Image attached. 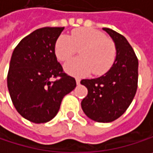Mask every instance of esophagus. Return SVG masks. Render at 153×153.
Listing matches in <instances>:
<instances>
[{
	"mask_svg": "<svg viewBox=\"0 0 153 153\" xmlns=\"http://www.w3.org/2000/svg\"><path fill=\"white\" fill-rule=\"evenodd\" d=\"M76 83L77 85H79V83H80V79L79 78H76Z\"/></svg>",
	"mask_w": 153,
	"mask_h": 153,
	"instance_id": "34e87169",
	"label": "esophagus"
}]
</instances>
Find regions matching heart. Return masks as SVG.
Segmentation results:
<instances>
[{
    "label": "heart",
    "mask_w": 153,
    "mask_h": 153,
    "mask_svg": "<svg viewBox=\"0 0 153 153\" xmlns=\"http://www.w3.org/2000/svg\"><path fill=\"white\" fill-rule=\"evenodd\" d=\"M79 50V58L74 59L64 66L65 71L74 76L105 74L116 59V46L103 33L90 29L79 28L71 36L60 35L54 45V52L60 61H67Z\"/></svg>",
    "instance_id": "obj_1"
}]
</instances>
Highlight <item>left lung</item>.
<instances>
[{"instance_id":"8db88e82","label":"left lung","mask_w":153,"mask_h":153,"mask_svg":"<svg viewBox=\"0 0 153 153\" xmlns=\"http://www.w3.org/2000/svg\"><path fill=\"white\" fill-rule=\"evenodd\" d=\"M103 30L115 43L116 59L105 74L80 81L88 91L81 108L92 120L110 123L120 117L133 101L137 88L138 60L123 36L108 28Z\"/></svg>"}]
</instances>
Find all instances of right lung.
<instances>
[{"label": "right lung", "instance_id": "right-lung-1", "mask_svg": "<svg viewBox=\"0 0 153 153\" xmlns=\"http://www.w3.org/2000/svg\"><path fill=\"white\" fill-rule=\"evenodd\" d=\"M64 27H45L22 39L15 48L7 73V88L17 112L35 123L54 117L65 95L76 87L75 79L63 73L54 45ZM59 76L53 82L50 79Z\"/></svg>", "mask_w": 153, "mask_h": 153}]
</instances>
